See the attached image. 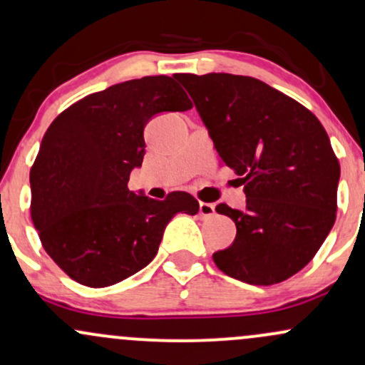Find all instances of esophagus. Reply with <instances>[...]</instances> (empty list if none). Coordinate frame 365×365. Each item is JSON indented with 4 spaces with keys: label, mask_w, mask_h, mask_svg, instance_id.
<instances>
[{
    "label": "esophagus",
    "mask_w": 365,
    "mask_h": 365,
    "mask_svg": "<svg viewBox=\"0 0 365 365\" xmlns=\"http://www.w3.org/2000/svg\"><path fill=\"white\" fill-rule=\"evenodd\" d=\"M215 204L209 202H199V215L202 217H211L215 216Z\"/></svg>",
    "instance_id": "obj_1"
}]
</instances>
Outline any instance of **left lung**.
<instances>
[{
    "label": "left lung",
    "mask_w": 365,
    "mask_h": 365,
    "mask_svg": "<svg viewBox=\"0 0 365 365\" xmlns=\"http://www.w3.org/2000/svg\"><path fill=\"white\" fill-rule=\"evenodd\" d=\"M215 142L238 175L245 209L216 206L237 237L212 261L232 278L274 284L316 255L336 220L340 163L328 133L307 108L257 78L177 73Z\"/></svg>",
    "instance_id": "8db88e82"
}]
</instances>
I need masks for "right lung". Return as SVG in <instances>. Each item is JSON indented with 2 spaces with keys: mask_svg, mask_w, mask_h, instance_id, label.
<instances>
[{
  "mask_svg": "<svg viewBox=\"0 0 365 365\" xmlns=\"http://www.w3.org/2000/svg\"><path fill=\"white\" fill-rule=\"evenodd\" d=\"M190 108L173 77L154 75L86 96L49 125L31 170V217L46 252L77 283L103 288L135 274L171 217L199 212L187 192L156 200L128 190L148 121Z\"/></svg>",
  "mask_w": 365,
  "mask_h": 365,
  "instance_id": "1",
  "label": "right lung"
}]
</instances>
